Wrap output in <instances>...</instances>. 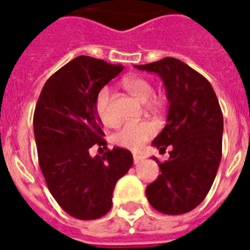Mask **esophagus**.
<instances>
[{
  "mask_svg": "<svg viewBox=\"0 0 250 250\" xmlns=\"http://www.w3.org/2000/svg\"><path fill=\"white\" fill-rule=\"evenodd\" d=\"M143 159H144L143 155H140V154H133V163L135 164H139Z\"/></svg>",
  "mask_w": 250,
  "mask_h": 250,
  "instance_id": "esophagus-1",
  "label": "esophagus"
}]
</instances>
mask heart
<instances>
[{"mask_svg":"<svg viewBox=\"0 0 250 250\" xmlns=\"http://www.w3.org/2000/svg\"><path fill=\"white\" fill-rule=\"evenodd\" d=\"M123 86L132 96L141 103H146L153 96L154 87L149 79L144 77H127L123 81ZM95 110L97 117L106 127H113L117 123V118L111 110V92L109 87H104L99 91L95 100ZM157 127L151 122H137L125 123L113 136L117 145L131 150H139L144 144L155 135Z\"/></svg>","mask_w":250,"mask_h":250,"instance_id":"heart-1","label":"heart"}]
</instances>
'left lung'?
Segmentation results:
<instances>
[{
	"mask_svg": "<svg viewBox=\"0 0 250 250\" xmlns=\"http://www.w3.org/2000/svg\"><path fill=\"white\" fill-rule=\"evenodd\" d=\"M135 68L157 73L169 101L167 125L153 145L169 159L159 163L160 172L147 185V200L164 214H184L200 204L212 188L222 157L224 117L208 79L174 58Z\"/></svg>",
	"mask_w": 250,
	"mask_h": 250,
	"instance_id": "left-lung-1",
	"label": "left lung"
}]
</instances>
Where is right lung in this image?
Listing matches in <instances>:
<instances>
[{"label":"right lung","mask_w":250,"mask_h":250,"mask_svg":"<svg viewBox=\"0 0 250 250\" xmlns=\"http://www.w3.org/2000/svg\"><path fill=\"white\" fill-rule=\"evenodd\" d=\"M125 66L78 56L54 73L38 97L33 117L38 163L59 206L78 220L105 216L115 184L132 167L127 149L91 157L93 145H106L95 110L99 91Z\"/></svg>","instance_id":"1"}]
</instances>
